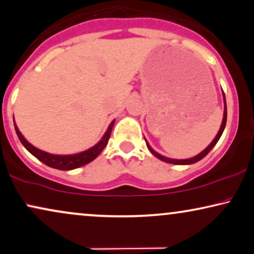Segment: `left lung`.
Returning a JSON list of instances; mask_svg holds the SVG:
<instances>
[{
    "mask_svg": "<svg viewBox=\"0 0 254 254\" xmlns=\"http://www.w3.org/2000/svg\"><path fill=\"white\" fill-rule=\"evenodd\" d=\"M223 100H224V115H223V121H222V125H220V128L218 130V133H217V135L215 136V139L212 140V142L207 146L205 149H204L203 151H200L199 154H197L196 156L193 157H190V159H184V160H176V159H170V157H166L163 155H161V154L157 153V151H155L153 149V148L150 147V144L147 142L146 140V143H147V147L148 149L150 150V153L153 154L154 156H156L157 159H160L161 161H163V162H168V163H173V164H182V166H186V164H192V163H196L198 162V161H200L203 159V157H205L207 154H209V151L212 149L213 147L216 146V143L218 142V140L220 139V136H222L223 131L224 129H225V125H226V118H228V110H226V100H225V94H224L223 92Z\"/></svg>",
    "mask_w": 254,
    "mask_h": 254,
    "instance_id": "obj_1",
    "label": "left lung"
}]
</instances>
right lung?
Masks as SVG:
<instances>
[{
  "label": "right lung",
  "instance_id": "obj_1",
  "mask_svg": "<svg viewBox=\"0 0 254 254\" xmlns=\"http://www.w3.org/2000/svg\"><path fill=\"white\" fill-rule=\"evenodd\" d=\"M114 123L115 120H113L110 124L106 133L104 134V136L101 137V140L99 141L97 144H94V146L91 147L90 149L80 151V153H77V154H72V155H57V154H50V153H47V151L38 149V148L32 146L30 142H28V140L23 136L22 133L18 129V127L16 126L15 120H14V126H15L16 134H17L21 143L24 146V148L29 151V153L32 154V155L36 157V159H38L41 162L47 164L49 167L55 168V169L72 170V169H75V168L83 167L85 164L90 163L91 161H93L95 157L103 151L104 148L106 147L108 140H110L112 128L114 126Z\"/></svg>",
  "mask_w": 254,
  "mask_h": 254
}]
</instances>
